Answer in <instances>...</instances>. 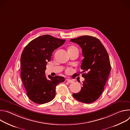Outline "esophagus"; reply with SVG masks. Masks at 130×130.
I'll return each mask as SVG.
<instances>
[{
	"label": "esophagus",
	"instance_id": "obj_1",
	"mask_svg": "<svg viewBox=\"0 0 130 130\" xmlns=\"http://www.w3.org/2000/svg\"><path fill=\"white\" fill-rule=\"evenodd\" d=\"M66 80H67V81L68 83H73V81L72 80L70 79H67Z\"/></svg>",
	"mask_w": 130,
	"mask_h": 130
}]
</instances>
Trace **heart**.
Wrapping results in <instances>:
<instances>
[{"label":"heart","instance_id":"heart-1","mask_svg":"<svg viewBox=\"0 0 130 130\" xmlns=\"http://www.w3.org/2000/svg\"><path fill=\"white\" fill-rule=\"evenodd\" d=\"M73 47H75L71 46V47H70L69 48H73ZM71 72H72V69H71L70 68H67L66 69V72L67 73H68V74L70 73Z\"/></svg>","mask_w":130,"mask_h":130}]
</instances>
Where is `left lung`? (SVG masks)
Instances as JSON below:
<instances>
[{"label":"left lung","instance_id":"left-lung-1","mask_svg":"<svg viewBox=\"0 0 130 130\" xmlns=\"http://www.w3.org/2000/svg\"><path fill=\"white\" fill-rule=\"evenodd\" d=\"M70 41L80 45L82 49V71L79 73H83L82 76L85 79L80 91L73 94V97L84 103H92L102 94L110 71L107 52L95 37L83 35L71 39Z\"/></svg>","mask_w":130,"mask_h":130}]
</instances>
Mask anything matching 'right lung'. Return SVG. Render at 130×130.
Here are the masks:
<instances>
[{
	"label": "right lung",
	"instance_id": "obj_1",
	"mask_svg": "<svg viewBox=\"0 0 130 130\" xmlns=\"http://www.w3.org/2000/svg\"><path fill=\"white\" fill-rule=\"evenodd\" d=\"M50 35L39 36L31 41L21 55V78L28 98L33 102L44 104L55 96V87L65 81L63 77L45 76L47 62L54 50L65 42Z\"/></svg>",
	"mask_w": 130,
	"mask_h": 130
}]
</instances>
